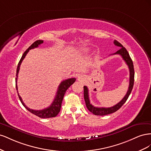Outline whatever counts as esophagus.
Returning a JSON list of instances; mask_svg holds the SVG:
<instances>
[{
	"mask_svg": "<svg viewBox=\"0 0 151 151\" xmlns=\"http://www.w3.org/2000/svg\"><path fill=\"white\" fill-rule=\"evenodd\" d=\"M84 79V76H83V75L79 76L78 78H77V80H78L79 81H81H81H83Z\"/></svg>",
	"mask_w": 151,
	"mask_h": 151,
	"instance_id": "esophagus-1",
	"label": "esophagus"
}]
</instances>
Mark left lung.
Here are the masks:
<instances>
[{"label": "left lung", "instance_id": "obj_1", "mask_svg": "<svg viewBox=\"0 0 151 151\" xmlns=\"http://www.w3.org/2000/svg\"><path fill=\"white\" fill-rule=\"evenodd\" d=\"M114 44H115L116 46L120 47V48L116 52L113 53V55L118 54L121 55L122 58L124 60L127 65L129 67V71H130V82H129V89L125 96H124L121 101L115 104V106L109 108H99V107H95L93 104H91L89 101V92H88V89L87 88V86H84V100L86 102V105L87 108L88 109V110L91 111L92 113H93L95 115H100V116H104L108 115V114H111L114 112L116 111L118 109H119L122 105L124 104L126 101L127 100L128 98H129V95L130 94L132 90L133 89L134 83V68L133 65V62H132V59L129 55V52H127V50L125 47H123V45L120 43L116 40H114L113 42Z\"/></svg>", "mask_w": 151, "mask_h": 151}]
</instances>
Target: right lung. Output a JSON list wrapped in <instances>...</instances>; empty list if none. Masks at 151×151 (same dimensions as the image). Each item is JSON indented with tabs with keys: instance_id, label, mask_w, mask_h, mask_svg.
<instances>
[{
	"instance_id": "obj_1",
	"label": "right lung",
	"mask_w": 151,
	"mask_h": 151,
	"mask_svg": "<svg viewBox=\"0 0 151 151\" xmlns=\"http://www.w3.org/2000/svg\"><path fill=\"white\" fill-rule=\"evenodd\" d=\"M43 43V40H37L33 44H32L31 46L27 49L24 53L22 55V56L21 58L20 59V60L18 63L17 67V70H16V90L17 91V75L18 73H19V68L20 65L22 63V61L23 60V59L25 58L26 55L28 53V52L29 51V50L31 49H33L35 48H37L40 45ZM75 78H70V79H68L67 80L63 81L61 82V83L59 85L58 90L57 91V94L55 97V99L53 100V103L52 104L50 105V106H48L47 108H45L43 109H42V110H34V109H32L29 108L28 106H26L24 102L22 101V98L19 96V93H18L17 91V94H18V96H19V98L20 99V101L22 105L25 107L26 109L31 112V113L34 114V115L38 116L40 118H52L56 116L58 113L60 111V108H61V105H62V102L63 98V96H64V94L66 92V91L68 89V88L72 84H74V82L76 81Z\"/></svg>"
}]
</instances>
